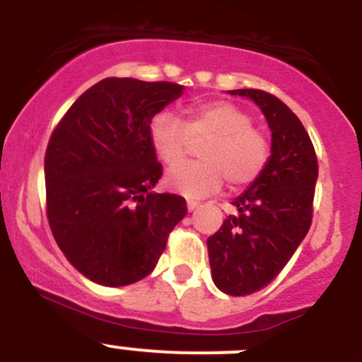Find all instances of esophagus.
Instances as JSON below:
<instances>
[{"label": "esophagus", "instance_id": "34e87169", "mask_svg": "<svg viewBox=\"0 0 362 362\" xmlns=\"http://www.w3.org/2000/svg\"><path fill=\"white\" fill-rule=\"evenodd\" d=\"M187 206H188V212H194L196 209H199V203H197V201H194V199H188Z\"/></svg>", "mask_w": 362, "mask_h": 362}]
</instances>
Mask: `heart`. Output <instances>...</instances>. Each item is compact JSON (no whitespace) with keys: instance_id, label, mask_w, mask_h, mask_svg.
<instances>
[{"instance_id":"1","label":"heart","mask_w":362,"mask_h":362,"mask_svg":"<svg viewBox=\"0 0 362 362\" xmlns=\"http://www.w3.org/2000/svg\"><path fill=\"white\" fill-rule=\"evenodd\" d=\"M201 145L203 161L188 163L165 177L168 190L187 197H203L228 181L232 188L250 185L264 170L270 158V143L254 129V117L228 101H210L187 108L179 119L172 112H159L148 124V139L158 159L166 166L183 161L194 141Z\"/></svg>"}]
</instances>
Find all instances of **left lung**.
Instances as JSON below:
<instances>
[{"label": "left lung", "instance_id": "1", "mask_svg": "<svg viewBox=\"0 0 362 362\" xmlns=\"http://www.w3.org/2000/svg\"><path fill=\"white\" fill-rule=\"evenodd\" d=\"M252 99L268 121L272 148L264 170L232 201L238 209L206 239L212 279L228 296L264 288L288 263L312 225L317 158L299 117L276 95L230 90Z\"/></svg>", "mask_w": 362, "mask_h": 362}]
</instances>
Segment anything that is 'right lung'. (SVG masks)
<instances>
[{"instance_id": "add662e5", "label": "right lung", "mask_w": 362, "mask_h": 362, "mask_svg": "<svg viewBox=\"0 0 362 362\" xmlns=\"http://www.w3.org/2000/svg\"><path fill=\"white\" fill-rule=\"evenodd\" d=\"M168 81L107 78L76 99L45 153L52 235L79 274L127 286L156 268L187 201L156 194L161 163L148 139L152 117L181 98Z\"/></svg>"}]
</instances>
